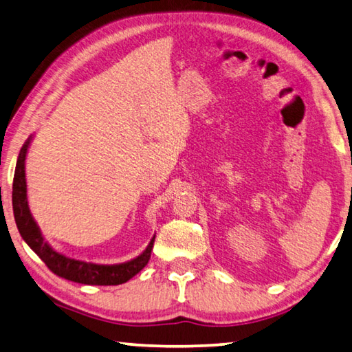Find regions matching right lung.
<instances>
[{
  "instance_id": "1",
  "label": "right lung",
  "mask_w": 352,
  "mask_h": 352,
  "mask_svg": "<svg viewBox=\"0 0 352 352\" xmlns=\"http://www.w3.org/2000/svg\"><path fill=\"white\" fill-rule=\"evenodd\" d=\"M30 140H27L25 144L19 151L15 177H13V190H12V204H13V215L18 226L21 236L29 244L30 249L44 261V264L59 278L67 280L79 282V284L87 285H119L123 282L129 280L135 276L142 268L148 264L151 258V250H153L154 239H151L149 245L146 247L140 256L129 261L125 264L117 265H99L91 263H84V261H76L67 258L64 254L54 252L48 245L36 223L30 215L29 204H27V184H25V154L29 148Z\"/></svg>"
}]
</instances>
